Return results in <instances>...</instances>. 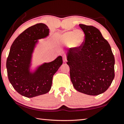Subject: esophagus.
Segmentation results:
<instances>
[{"label":"esophagus","mask_w":124,"mask_h":124,"mask_svg":"<svg viewBox=\"0 0 124 124\" xmlns=\"http://www.w3.org/2000/svg\"><path fill=\"white\" fill-rule=\"evenodd\" d=\"M63 61L64 62H67V58L66 57H63Z\"/></svg>","instance_id":"obj_1"}]
</instances>
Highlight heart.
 Here are the masks:
<instances>
[{
	"label": "heart",
	"instance_id": "heart-1",
	"mask_svg": "<svg viewBox=\"0 0 124 124\" xmlns=\"http://www.w3.org/2000/svg\"><path fill=\"white\" fill-rule=\"evenodd\" d=\"M85 38V33L82 30L70 31L64 32L60 36V42L62 44H68L70 48L76 49L83 44Z\"/></svg>",
	"mask_w": 124,
	"mask_h": 124
}]
</instances>
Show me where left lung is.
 <instances>
[{
    "label": "left lung",
    "instance_id": "1",
    "mask_svg": "<svg viewBox=\"0 0 124 124\" xmlns=\"http://www.w3.org/2000/svg\"><path fill=\"white\" fill-rule=\"evenodd\" d=\"M85 39L79 48L67 49V64L76 90L98 95L108 88L114 78L115 60L112 49L99 29L79 24Z\"/></svg>",
    "mask_w": 124,
    "mask_h": 124
}]
</instances>
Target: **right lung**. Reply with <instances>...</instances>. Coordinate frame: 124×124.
Returning <instances> with one entry per match:
<instances>
[{"label": "right lung", "mask_w": 124, "mask_h": 124, "mask_svg": "<svg viewBox=\"0 0 124 124\" xmlns=\"http://www.w3.org/2000/svg\"><path fill=\"white\" fill-rule=\"evenodd\" d=\"M49 35L46 24L39 23L29 27L13 42L6 61L9 81L18 93L27 98H33L49 92L53 77L63 63L62 56L53 61L44 63L30 71L32 53L39 39Z\"/></svg>", "instance_id": "obj_1"}]
</instances>
